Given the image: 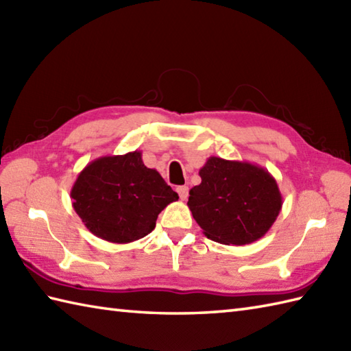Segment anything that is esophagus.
<instances>
[{
	"instance_id": "obj_1",
	"label": "esophagus",
	"mask_w": 351,
	"mask_h": 351,
	"mask_svg": "<svg viewBox=\"0 0 351 351\" xmlns=\"http://www.w3.org/2000/svg\"><path fill=\"white\" fill-rule=\"evenodd\" d=\"M176 191H178V195H180L181 200H185L189 197V187H187V185H181V187L176 189Z\"/></svg>"
}]
</instances>
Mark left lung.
<instances>
[{
  "label": "left lung",
  "mask_w": 351,
  "mask_h": 351,
  "mask_svg": "<svg viewBox=\"0 0 351 351\" xmlns=\"http://www.w3.org/2000/svg\"><path fill=\"white\" fill-rule=\"evenodd\" d=\"M190 190L189 208L210 240L244 245L263 238L282 210V195L267 169L210 156Z\"/></svg>",
  "instance_id": "left-lung-1"
}]
</instances>
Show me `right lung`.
<instances>
[{
  "instance_id": "obj_1",
  "label": "right lung",
  "mask_w": 351,
  "mask_h": 351,
  "mask_svg": "<svg viewBox=\"0 0 351 351\" xmlns=\"http://www.w3.org/2000/svg\"><path fill=\"white\" fill-rule=\"evenodd\" d=\"M71 199L93 235L126 244L151 234L158 214L180 196L134 151L88 162L72 185Z\"/></svg>"
}]
</instances>
